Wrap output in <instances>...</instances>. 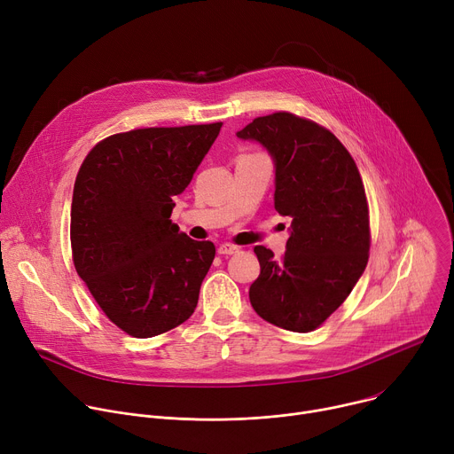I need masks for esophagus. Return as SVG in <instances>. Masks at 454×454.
<instances>
[{
  "label": "esophagus",
  "instance_id": "1",
  "mask_svg": "<svg viewBox=\"0 0 454 454\" xmlns=\"http://www.w3.org/2000/svg\"><path fill=\"white\" fill-rule=\"evenodd\" d=\"M237 252H239V248H237V246H233V244H221L219 248H217L219 255H233Z\"/></svg>",
  "mask_w": 454,
  "mask_h": 454
}]
</instances>
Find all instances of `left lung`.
<instances>
[{
  "mask_svg": "<svg viewBox=\"0 0 454 454\" xmlns=\"http://www.w3.org/2000/svg\"><path fill=\"white\" fill-rule=\"evenodd\" d=\"M237 137L271 153L275 210L292 217L278 261L264 246L254 248L261 275L250 302L270 324L309 333L348 299L369 259V208L356 162L327 129L292 112L255 117Z\"/></svg>",
  "mask_w": 454,
  "mask_h": 454,
  "instance_id": "8db88e82",
  "label": "left lung"
}]
</instances>
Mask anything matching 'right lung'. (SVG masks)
<instances>
[{"label":"right lung","instance_id":"obj_1","mask_svg":"<svg viewBox=\"0 0 454 454\" xmlns=\"http://www.w3.org/2000/svg\"><path fill=\"white\" fill-rule=\"evenodd\" d=\"M223 122L152 127L99 141L77 172L70 246L77 275L103 313L136 339L167 333L197 306L215 246L172 223Z\"/></svg>","mask_w":454,"mask_h":454}]
</instances>
